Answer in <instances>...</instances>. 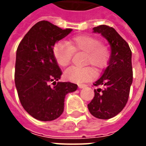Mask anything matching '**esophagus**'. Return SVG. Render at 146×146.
Segmentation results:
<instances>
[{
	"label": "esophagus",
	"instance_id": "esophagus-1",
	"mask_svg": "<svg viewBox=\"0 0 146 146\" xmlns=\"http://www.w3.org/2000/svg\"><path fill=\"white\" fill-rule=\"evenodd\" d=\"M85 87H87V85L84 84H78V88H85Z\"/></svg>",
	"mask_w": 146,
	"mask_h": 146
}]
</instances>
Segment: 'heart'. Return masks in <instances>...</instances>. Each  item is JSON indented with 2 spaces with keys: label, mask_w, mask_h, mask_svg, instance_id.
<instances>
[{
  "label": "heart",
  "mask_w": 146,
  "mask_h": 146,
  "mask_svg": "<svg viewBox=\"0 0 146 146\" xmlns=\"http://www.w3.org/2000/svg\"><path fill=\"white\" fill-rule=\"evenodd\" d=\"M78 53L85 54L83 65L92 66L96 72L103 70L107 66L110 59V50L107 46L92 35H77L70 39L67 44L59 41L53 47L54 58L62 67L69 66L72 62L73 54ZM93 68L90 66L70 68L65 72L64 77L72 82H86L95 76Z\"/></svg>",
  "instance_id": "obj_1"
}]
</instances>
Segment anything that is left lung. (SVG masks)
<instances>
[{
    "label": "left lung",
    "mask_w": 146,
    "mask_h": 146,
    "mask_svg": "<svg viewBox=\"0 0 146 146\" xmlns=\"http://www.w3.org/2000/svg\"><path fill=\"white\" fill-rule=\"evenodd\" d=\"M101 33L111 45L108 66L93 85L95 97L88 105L89 112L96 118L107 119L120 113L128 101L133 80L131 51L124 39L113 29L106 25L93 28Z\"/></svg>",
    "instance_id": "obj_1"
}]
</instances>
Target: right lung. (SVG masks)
Masks as SVG:
<instances>
[{"mask_svg": "<svg viewBox=\"0 0 146 146\" xmlns=\"http://www.w3.org/2000/svg\"><path fill=\"white\" fill-rule=\"evenodd\" d=\"M71 31L40 21L28 31L18 46L15 87L24 110L36 119H57L63 113L66 95L77 89L76 84L57 82L62 72L53 54L55 43Z\"/></svg>", "mask_w": 146, "mask_h": 146, "instance_id": "obj_1", "label": "right lung"}]
</instances>
